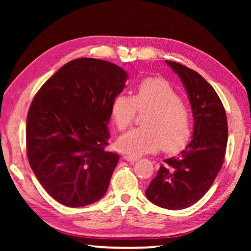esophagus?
<instances>
[{
  "instance_id": "obj_1",
  "label": "esophagus",
  "mask_w": 251,
  "mask_h": 251,
  "mask_svg": "<svg viewBox=\"0 0 251 251\" xmlns=\"http://www.w3.org/2000/svg\"><path fill=\"white\" fill-rule=\"evenodd\" d=\"M123 159L129 161V162H136V161L139 160V156L133 155V154H125V155H123Z\"/></svg>"
}]
</instances>
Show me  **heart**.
Listing matches in <instances>:
<instances>
[{"label":"heart","instance_id":"b5f03b06","mask_svg":"<svg viewBox=\"0 0 251 251\" xmlns=\"http://www.w3.org/2000/svg\"><path fill=\"white\" fill-rule=\"evenodd\" d=\"M151 109L144 119L145 126L130 130L118 140L123 152L142 155L162 146L174 152L187 143L192 131L190 108L179 94L162 78L149 77L140 82L133 97L120 94L112 102V116L116 128L125 130L132 125L137 111Z\"/></svg>","mask_w":251,"mask_h":251}]
</instances>
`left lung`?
Here are the masks:
<instances>
[{
	"instance_id": "1",
	"label": "left lung",
	"mask_w": 251,
	"mask_h": 251,
	"mask_svg": "<svg viewBox=\"0 0 251 251\" xmlns=\"http://www.w3.org/2000/svg\"><path fill=\"white\" fill-rule=\"evenodd\" d=\"M180 77L193 113V138L179 155L166 159L145 192L152 203L179 210L207 193L222 169L227 145L225 108L214 88L197 72L166 60Z\"/></svg>"
}]
</instances>
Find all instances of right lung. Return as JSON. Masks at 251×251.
<instances>
[{"label":"right lung","mask_w":251,"mask_h":251,"mask_svg":"<svg viewBox=\"0 0 251 251\" xmlns=\"http://www.w3.org/2000/svg\"><path fill=\"white\" fill-rule=\"evenodd\" d=\"M128 74L109 61L78 58L44 83L26 122L29 166L59 203L76 208L104 197L119 162L107 152L112 102Z\"/></svg>","instance_id":"add662e5"}]
</instances>
